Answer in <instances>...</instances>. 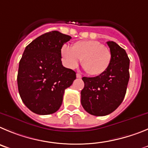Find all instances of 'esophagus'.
<instances>
[{
    "instance_id": "obj_1",
    "label": "esophagus",
    "mask_w": 148,
    "mask_h": 148,
    "mask_svg": "<svg viewBox=\"0 0 148 148\" xmlns=\"http://www.w3.org/2000/svg\"><path fill=\"white\" fill-rule=\"evenodd\" d=\"M76 76H77V78H82V75H81V74H78V73L76 74Z\"/></svg>"
}]
</instances>
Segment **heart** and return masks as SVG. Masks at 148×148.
Here are the masks:
<instances>
[{
  "instance_id": "b5f03b06",
  "label": "heart",
  "mask_w": 148,
  "mask_h": 148,
  "mask_svg": "<svg viewBox=\"0 0 148 148\" xmlns=\"http://www.w3.org/2000/svg\"><path fill=\"white\" fill-rule=\"evenodd\" d=\"M62 62L69 69H75L82 60V65L86 71L92 76L103 74L111 62V52L106 46L97 40L77 41L71 45L61 47Z\"/></svg>"
}]
</instances>
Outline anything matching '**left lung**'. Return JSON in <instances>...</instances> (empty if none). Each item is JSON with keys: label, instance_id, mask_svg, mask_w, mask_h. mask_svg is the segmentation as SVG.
I'll return each mask as SVG.
<instances>
[{"label": "left lung", "instance_id": "left-lung-1", "mask_svg": "<svg viewBox=\"0 0 148 148\" xmlns=\"http://www.w3.org/2000/svg\"><path fill=\"white\" fill-rule=\"evenodd\" d=\"M112 58L103 74L82 77L85 86L81 90V104L88 114L106 116L120 106L128 84L129 60L125 50L114 41H108Z\"/></svg>", "mask_w": 148, "mask_h": 148}]
</instances>
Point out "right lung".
Segmentation results:
<instances>
[{"label": "right lung", "instance_id": "1", "mask_svg": "<svg viewBox=\"0 0 148 148\" xmlns=\"http://www.w3.org/2000/svg\"><path fill=\"white\" fill-rule=\"evenodd\" d=\"M71 36L58 31L45 33L26 47L19 62L18 87L25 106L39 115L59 110L65 90L76 79L75 71L65 68L61 47Z\"/></svg>", "mask_w": 148, "mask_h": 148}]
</instances>
